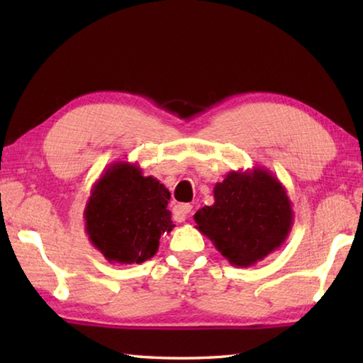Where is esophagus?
I'll use <instances>...</instances> for the list:
<instances>
[{
    "label": "esophagus",
    "mask_w": 363,
    "mask_h": 363,
    "mask_svg": "<svg viewBox=\"0 0 363 363\" xmlns=\"http://www.w3.org/2000/svg\"><path fill=\"white\" fill-rule=\"evenodd\" d=\"M173 212H174V217L177 220L186 221L187 217H189V213L191 212V206L190 204H177V206H174Z\"/></svg>",
    "instance_id": "34e87169"
}]
</instances>
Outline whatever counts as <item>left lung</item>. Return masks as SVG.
Masks as SVG:
<instances>
[{
    "mask_svg": "<svg viewBox=\"0 0 363 363\" xmlns=\"http://www.w3.org/2000/svg\"><path fill=\"white\" fill-rule=\"evenodd\" d=\"M212 206L195 213L196 229L234 267H251L279 250L293 226L287 190L262 167L230 172L213 187Z\"/></svg>",
    "mask_w": 363,
    "mask_h": 363,
    "instance_id": "left-lung-1",
    "label": "left lung"
}]
</instances>
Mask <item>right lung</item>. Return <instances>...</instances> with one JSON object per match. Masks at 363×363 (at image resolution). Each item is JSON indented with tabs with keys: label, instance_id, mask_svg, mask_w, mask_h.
Listing matches in <instances>:
<instances>
[{
	"label": "right lung",
	"instance_id": "right-lung-1",
	"mask_svg": "<svg viewBox=\"0 0 363 363\" xmlns=\"http://www.w3.org/2000/svg\"><path fill=\"white\" fill-rule=\"evenodd\" d=\"M169 191L130 162H113L94 184L84 220L91 245L111 264H142L174 228Z\"/></svg>",
	"mask_w": 363,
	"mask_h": 363
}]
</instances>
